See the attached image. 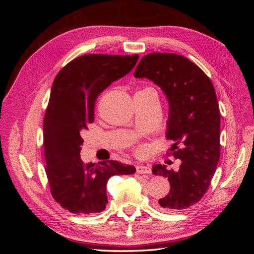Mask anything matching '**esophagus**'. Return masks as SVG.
Listing matches in <instances>:
<instances>
[{
    "label": "esophagus",
    "instance_id": "1",
    "mask_svg": "<svg viewBox=\"0 0 254 254\" xmlns=\"http://www.w3.org/2000/svg\"><path fill=\"white\" fill-rule=\"evenodd\" d=\"M136 173H139V174H150L151 168L148 165L139 164V165H136Z\"/></svg>",
    "mask_w": 254,
    "mask_h": 254
}]
</instances>
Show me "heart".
Segmentation results:
<instances>
[{
  "label": "heart",
  "instance_id": "b5f03b06",
  "mask_svg": "<svg viewBox=\"0 0 254 254\" xmlns=\"http://www.w3.org/2000/svg\"><path fill=\"white\" fill-rule=\"evenodd\" d=\"M142 151H143V148H142V147H141V148H140V149H139V152H142Z\"/></svg>",
  "mask_w": 254,
  "mask_h": 254
}]
</instances>
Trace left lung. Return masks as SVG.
I'll return each instance as SVG.
<instances>
[{"label": "left lung", "mask_w": 254, "mask_h": 254, "mask_svg": "<svg viewBox=\"0 0 254 254\" xmlns=\"http://www.w3.org/2000/svg\"><path fill=\"white\" fill-rule=\"evenodd\" d=\"M134 77L147 78L165 94L168 111L166 137L181 160L179 170L153 165V175L167 178L168 194L159 199L164 211L188 209L206 193L216 171L220 153V112L210 78L200 67L181 55L152 53L144 56Z\"/></svg>", "instance_id": "1"}]
</instances>
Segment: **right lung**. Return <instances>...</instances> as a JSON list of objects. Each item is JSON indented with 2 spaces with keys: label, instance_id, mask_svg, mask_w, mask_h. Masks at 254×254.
<instances>
[{
  "label": "right lung",
  "instance_id": "obj_1",
  "mask_svg": "<svg viewBox=\"0 0 254 254\" xmlns=\"http://www.w3.org/2000/svg\"><path fill=\"white\" fill-rule=\"evenodd\" d=\"M137 59V55H83L68 63L53 82L43 121L45 173L54 199L71 213L104 211L108 180L135 173L133 165L113 160L83 163L80 132L94 120L97 96L131 71Z\"/></svg>",
  "mask_w": 254,
  "mask_h": 254
}]
</instances>
